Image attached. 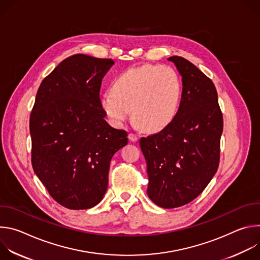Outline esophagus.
<instances>
[{
	"instance_id": "esophagus-1",
	"label": "esophagus",
	"mask_w": 260,
	"mask_h": 260,
	"mask_svg": "<svg viewBox=\"0 0 260 260\" xmlns=\"http://www.w3.org/2000/svg\"><path fill=\"white\" fill-rule=\"evenodd\" d=\"M128 139H129V141H132V142H137L138 139H139V137H138L136 134L131 133V134H128Z\"/></svg>"
}]
</instances>
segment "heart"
I'll return each mask as SVG.
<instances>
[{"mask_svg":"<svg viewBox=\"0 0 260 260\" xmlns=\"http://www.w3.org/2000/svg\"><path fill=\"white\" fill-rule=\"evenodd\" d=\"M182 86L174 69L161 64H144L123 72L113 90L101 95V107L115 125L131 116L148 131H158L174 118L181 99Z\"/></svg>","mask_w":260,"mask_h":260,"instance_id":"b5f03b06","label":"heart"}]
</instances>
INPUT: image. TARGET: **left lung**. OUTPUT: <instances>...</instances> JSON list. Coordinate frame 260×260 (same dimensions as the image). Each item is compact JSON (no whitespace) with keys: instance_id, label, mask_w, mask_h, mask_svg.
Listing matches in <instances>:
<instances>
[{"instance_id":"left-lung-1","label":"left lung","mask_w":260,"mask_h":260,"mask_svg":"<svg viewBox=\"0 0 260 260\" xmlns=\"http://www.w3.org/2000/svg\"><path fill=\"white\" fill-rule=\"evenodd\" d=\"M182 76V96L173 120L142 137L147 162V193L157 206L173 209L197 199L217 172L223 117L212 80L193 63L172 56Z\"/></svg>"}]
</instances>
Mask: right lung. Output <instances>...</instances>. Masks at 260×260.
Returning a JSON list of instances; mask_svg holds the SVG:
<instances>
[{
    "instance_id": "right-lung-1",
    "label": "right lung",
    "mask_w": 260,
    "mask_h": 260,
    "mask_svg": "<svg viewBox=\"0 0 260 260\" xmlns=\"http://www.w3.org/2000/svg\"><path fill=\"white\" fill-rule=\"evenodd\" d=\"M111 58L75 54L43 79L29 116L31 166L51 198L71 210L98 205L110 161L127 133L110 126L101 107L102 79Z\"/></svg>"
}]
</instances>
